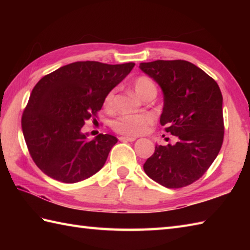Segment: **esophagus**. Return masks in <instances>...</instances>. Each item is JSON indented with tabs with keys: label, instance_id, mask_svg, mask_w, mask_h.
Returning a JSON list of instances; mask_svg holds the SVG:
<instances>
[{
	"label": "esophagus",
	"instance_id": "34e87169",
	"mask_svg": "<svg viewBox=\"0 0 250 250\" xmlns=\"http://www.w3.org/2000/svg\"><path fill=\"white\" fill-rule=\"evenodd\" d=\"M119 140L122 142H134L136 139L135 137H131V136H120Z\"/></svg>",
	"mask_w": 250,
	"mask_h": 250
}]
</instances>
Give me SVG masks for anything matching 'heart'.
<instances>
[{
    "label": "heart",
    "mask_w": 250,
    "mask_h": 250,
    "mask_svg": "<svg viewBox=\"0 0 250 250\" xmlns=\"http://www.w3.org/2000/svg\"><path fill=\"white\" fill-rule=\"evenodd\" d=\"M133 87L136 94L143 98L144 95L150 91H156L157 89L155 83L150 78L146 76L137 77L134 83ZM116 90L113 89L105 95L104 106L106 109H113L114 107V100H115ZM155 116L150 113L147 114H124L111 122V128L117 133L125 135V136H137L144 134L149 129V126L155 121Z\"/></svg>",
    "instance_id": "1"
}]
</instances>
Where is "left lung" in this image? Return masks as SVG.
Here are the masks:
<instances>
[{"mask_svg":"<svg viewBox=\"0 0 250 250\" xmlns=\"http://www.w3.org/2000/svg\"><path fill=\"white\" fill-rule=\"evenodd\" d=\"M140 68L163 91L160 124L177 137L175 145H156L144 164L151 179L167 188H183L203 176L224 142L222 94L213 78L185 60L141 63Z\"/></svg>","mask_w":250,"mask_h":250,"instance_id":"obj_1","label":"left lung"}]
</instances>
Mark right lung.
Masks as SVG:
<instances>
[{
	"instance_id": "add662e5",
	"label": "right lung",
	"mask_w": 250,
	"mask_h": 250,
	"mask_svg": "<svg viewBox=\"0 0 250 250\" xmlns=\"http://www.w3.org/2000/svg\"><path fill=\"white\" fill-rule=\"evenodd\" d=\"M135 63L106 64L74 62L44 76L32 90L21 118L30 155L42 172L62 183L74 184L99 172L115 136L87 139L82 128L97 117L105 95L128 75Z\"/></svg>"
}]
</instances>
